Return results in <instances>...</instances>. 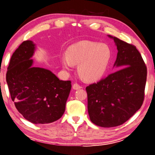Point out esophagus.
<instances>
[{"label":"esophagus","instance_id":"esophagus-1","mask_svg":"<svg viewBox=\"0 0 155 155\" xmlns=\"http://www.w3.org/2000/svg\"><path fill=\"white\" fill-rule=\"evenodd\" d=\"M72 88H73V89H74V90H78V89L82 88V87L80 86L79 85H78V84H77V83H75L72 85Z\"/></svg>","mask_w":155,"mask_h":155}]
</instances>
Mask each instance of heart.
<instances>
[{"mask_svg": "<svg viewBox=\"0 0 155 155\" xmlns=\"http://www.w3.org/2000/svg\"><path fill=\"white\" fill-rule=\"evenodd\" d=\"M110 60V51L106 45L83 41L69 47L66 55L61 57V64L66 71L78 65L80 77L87 82H94L104 76Z\"/></svg>", "mask_w": 155, "mask_h": 155, "instance_id": "heart-1", "label": "heart"}]
</instances>
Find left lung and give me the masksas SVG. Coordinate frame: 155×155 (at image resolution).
<instances>
[{
    "mask_svg": "<svg viewBox=\"0 0 155 155\" xmlns=\"http://www.w3.org/2000/svg\"><path fill=\"white\" fill-rule=\"evenodd\" d=\"M118 50L114 67L118 70L104 79L86 87L91 121L102 127L120 125L142 106L147 69L133 45L108 35Z\"/></svg>",
    "mask_w": 155,
    "mask_h": 155,
    "instance_id": "left-lung-1",
    "label": "left lung"
}]
</instances>
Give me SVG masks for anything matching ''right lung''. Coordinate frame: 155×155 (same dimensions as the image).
<instances>
[{
  "label": "right lung",
  "mask_w": 155,
  "mask_h": 155,
  "mask_svg": "<svg viewBox=\"0 0 155 155\" xmlns=\"http://www.w3.org/2000/svg\"><path fill=\"white\" fill-rule=\"evenodd\" d=\"M35 50L32 41L19 46L11 56L6 81L19 113L35 124H47L62 117L71 82L60 80L49 70L34 66Z\"/></svg>",
  "instance_id": "right-lung-1"
}]
</instances>
